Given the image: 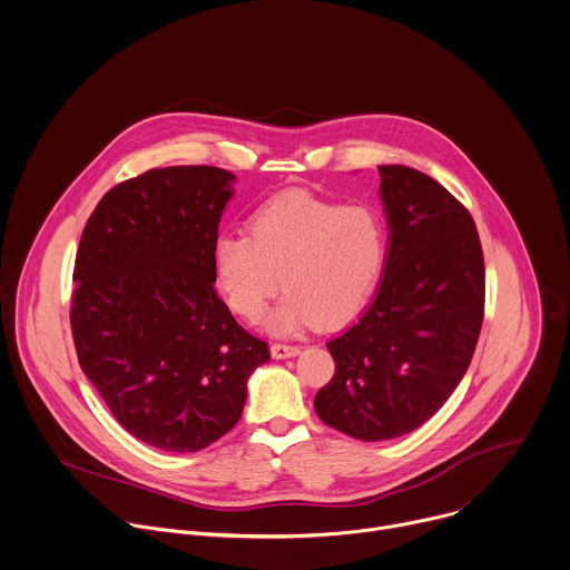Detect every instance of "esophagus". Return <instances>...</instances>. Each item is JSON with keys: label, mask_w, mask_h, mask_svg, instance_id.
<instances>
[{"label": "esophagus", "mask_w": 570, "mask_h": 570, "mask_svg": "<svg viewBox=\"0 0 570 570\" xmlns=\"http://www.w3.org/2000/svg\"><path fill=\"white\" fill-rule=\"evenodd\" d=\"M269 352H272V356H274L276 361H285V358H294V356H298V354H301V347H296V345H281V343H274Z\"/></svg>", "instance_id": "esophagus-1"}]
</instances>
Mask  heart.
Segmentation results:
<instances>
[{
    "label": "heart",
    "instance_id": "heart-1",
    "mask_svg": "<svg viewBox=\"0 0 570 570\" xmlns=\"http://www.w3.org/2000/svg\"><path fill=\"white\" fill-rule=\"evenodd\" d=\"M384 254L386 232L370 205L287 191L252 214L249 236L227 232L214 240L212 269L229 309L249 323L283 285L265 330L289 336L312 323L350 321L370 298Z\"/></svg>",
    "mask_w": 570,
    "mask_h": 570
}]
</instances>
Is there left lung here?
<instances>
[{"label":"left lung","mask_w":570,"mask_h":570,"mask_svg":"<svg viewBox=\"0 0 570 570\" xmlns=\"http://www.w3.org/2000/svg\"><path fill=\"white\" fill-rule=\"evenodd\" d=\"M386 254L374 301L327 343L318 417L365 442L424 424L464 379L484 318V258L466 207L435 179L379 166Z\"/></svg>","instance_id":"left-lung-1"}]
</instances>
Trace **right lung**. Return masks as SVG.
<instances>
[{
	"instance_id": "1",
	"label": "right lung",
	"mask_w": 570,
	"mask_h": 570,
	"mask_svg": "<svg viewBox=\"0 0 570 570\" xmlns=\"http://www.w3.org/2000/svg\"><path fill=\"white\" fill-rule=\"evenodd\" d=\"M236 177L212 166L148 170L90 214L70 327L86 379L137 440L194 453L238 420L269 361L216 296L212 247Z\"/></svg>"
}]
</instances>
